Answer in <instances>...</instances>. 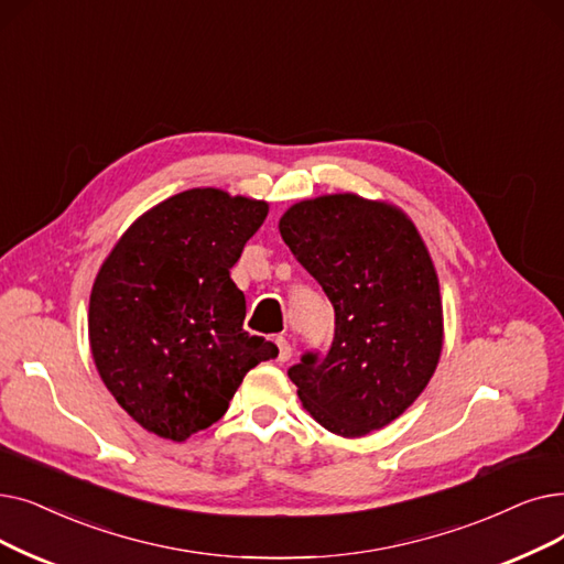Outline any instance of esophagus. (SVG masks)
Masks as SVG:
<instances>
[{
    "label": "esophagus",
    "mask_w": 564,
    "mask_h": 564,
    "mask_svg": "<svg viewBox=\"0 0 564 564\" xmlns=\"http://www.w3.org/2000/svg\"><path fill=\"white\" fill-rule=\"evenodd\" d=\"M276 346H279V359L288 361L292 357V346L285 336H276Z\"/></svg>",
    "instance_id": "obj_1"
}]
</instances>
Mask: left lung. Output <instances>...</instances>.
I'll use <instances>...</instances> for the list:
<instances>
[{"mask_svg": "<svg viewBox=\"0 0 564 564\" xmlns=\"http://www.w3.org/2000/svg\"><path fill=\"white\" fill-rule=\"evenodd\" d=\"M279 230L336 315L329 352H308L288 371L302 405L340 437L384 429L426 389L445 340L417 226L397 205L332 193L288 207Z\"/></svg>", "mask_w": 564, "mask_h": 564, "instance_id": "obj_1", "label": "left lung"}]
</instances>
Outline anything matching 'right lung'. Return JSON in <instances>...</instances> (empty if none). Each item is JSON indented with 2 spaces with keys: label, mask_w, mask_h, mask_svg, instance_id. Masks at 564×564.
I'll return each instance as SVG.
<instances>
[{
  "label": "right lung",
  "mask_w": 564,
  "mask_h": 564,
  "mask_svg": "<svg viewBox=\"0 0 564 564\" xmlns=\"http://www.w3.org/2000/svg\"><path fill=\"white\" fill-rule=\"evenodd\" d=\"M264 200L188 188L129 226L89 295V348L115 401L144 431L184 443L226 414L253 366L279 348L243 332L230 269L262 226Z\"/></svg>",
  "instance_id": "add662e5"
}]
</instances>
